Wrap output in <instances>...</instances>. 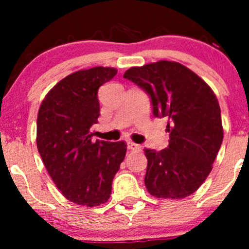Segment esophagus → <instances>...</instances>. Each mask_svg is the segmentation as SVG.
<instances>
[{
  "label": "esophagus",
  "instance_id": "obj_1",
  "mask_svg": "<svg viewBox=\"0 0 249 249\" xmlns=\"http://www.w3.org/2000/svg\"><path fill=\"white\" fill-rule=\"evenodd\" d=\"M127 148H129L130 150H141V145L136 144V143L134 142H127Z\"/></svg>",
  "mask_w": 249,
  "mask_h": 249
}]
</instances>
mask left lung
I'll return each instance as SVG.
<instances>
[{"instance_id":"obj_1","label":"left lung","mask_w":249,"mask_h":249,"mask_svg":"<svg viewBox=\"0 0 249 249\" xmlns=\"http://www.w3.org/2000/svg\"><path fill=\"white\" fill-rule=\"evenodd\" d=\"M124 78L148 92L155 117H167L169 147L144 149V184L159 199H184L196 192L212 171L223 142L220 107L210 85L176 61L131 67Z\"/></svg>"}]
</instances>
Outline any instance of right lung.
I'll list each match as a JSON object with an SVG mask.
<instances>
[{
	"label": "right lung",
	"mask_w": 249,
	"mask_h": 249,
	"mask_svg": "<svg viewBox=\"0 0 249 249\" xmlns=\"http://www.w3.org/2000/svg\"><path fill=\"white\" fill-rule=\"evenodd\" d=\"M117 74L113 67L79 70L46 95L37 115V148L57 189L69 201L94 207L108 201L112 180L126 154V142H92L97 91Z\"/></svg>",
	"instance_id": "right-lung-1"
}]
</instances>
